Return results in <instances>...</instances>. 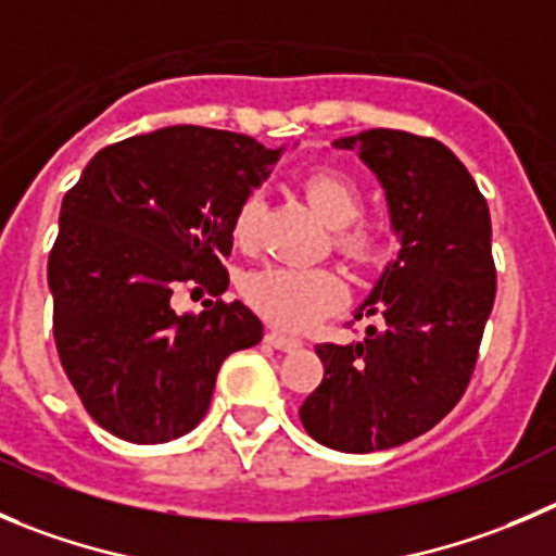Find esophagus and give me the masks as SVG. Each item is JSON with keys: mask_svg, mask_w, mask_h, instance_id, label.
<instances>
[{"mask_svg": "<svg viewBox=\"0 0 556 556\" xmlns=\"http://www.w3.org/2000/svg\"><path fill=\"white\" fill-rule=\"evenodd\" d=\"M264 341H267L269 346L281 349V352H294V349L303 346V341H300V338L283 336V332H278V330H269L267 336H264Z\"/></svg>", "mask_w": 556, "mask_h": 556, "instance_id": "34e87169", "label": "esophagus"}]
</instances>
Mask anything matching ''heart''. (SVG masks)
<instances>
[{
    "label": "heart",
    "instance_id": "obj_1",
    "mask_svg": "<svg viewBox=\"0 0 556 556\" xmlns=\"http://www.w3.org/2000/svg\"><path fill=\"white\" fill-rule=\"evenodd\" d=\"M300 188L316 215L336 229V242L343 256L357 264L377 262L382 256L388 235L379 224L354 220L361 213V190L346 174L316 168L300 179ZM258 218L262 199L248 195L231 220V237L237 245H251L256 240ZM242 292L248 303L273 325L283 330H308L341 305L343 283L325 267L269 264L248 275Z\"/></svg>",
    "mask_w": 556,
    "mask_h": 556
}]
</instances>
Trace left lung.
I'll use <instances>...</instances> for the list:
<instances>
[{"label": "left lung", "instance_id": "8db88e82", "mask_svg": "<svg viewBox=\"0 0 556 556\" xmlns=\"http://www.w3.org/2000/svg\"><path fill=\"white\" fill-rule=\"evenodd\" d=\"M332 147L377 174L399 256L354 311L382 325L316 346L325 377L300 420L332 451H390L437 426L472 377L496 294L489 204L440 141L374 128Z\"/></svg>", "mask_w": 556, "mask_h": 556}]
</instances>
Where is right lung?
<instances>
[{
  "mask_svg": "<svg viewBox=\"0 0 556 556\" xmlns=\"http://www.w3.org/2000/svg\"><path fill=\"white\" fill-rule=\"evenodd\" d=\"M287 147L172 125L100 150L62 199L49 256L62 368L114 437L157 445L193 431L220 366L262 341L240 300L172 308L185 283L224 294L231 220Z\"/></svg>",
  "mask_w": 556,
  "mask_h": 556,
  "instance_id": "obj_1",
  "label": "right lung"
}]
</instances>
